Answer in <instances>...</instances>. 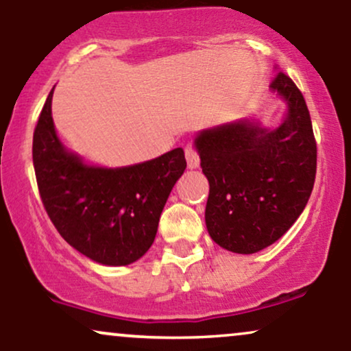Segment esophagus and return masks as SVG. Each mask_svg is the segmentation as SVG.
I'll return each instance as SVG.
<instances>
[{"label":"esophagus","mask_w":351,"mask_h":351,"mask_svg":"<svg viewBox=\"0 0 351 351\" xmlns=\"http://www.w3.org/2000/svg\"><path fill=\"white\" fill-rule=\"evenodd\" d=\"M184 156H186L188 168H191V170H195V168L199 167L198 152H196L195 148H193V145H188V147L184 148Z\"/></svg>","instance_id":"34e87169"}]
</instances>
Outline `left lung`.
<instances>
[{
	"instance_id": "obj_1",
	"label": "left lung",
	"mask_w": 351,
	"mask_h": 351,
	"mask_svg": "<svg viewBox=\"0 0 351 351\" xmlns=\"http://www.w3.org/2000/svg\"><path fill=\"white\" fill-rule=\"evenodd\" d=\"M271 90L285 104L277 127L256 117L201 130L195 138L209 196L211 239L236 254L259 252L302 215L317 171V143L304 95L279 72Z\"/></svg>"
}]
</instances>
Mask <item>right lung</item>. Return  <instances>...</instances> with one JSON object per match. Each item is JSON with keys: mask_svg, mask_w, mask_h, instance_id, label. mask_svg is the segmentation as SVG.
<instances>
[{"mask_svg": "<svg viewBox=\"0 0 351 351\" xmlns=\"http://www.w3.org/2000/svg\"><path fill=\"white\" fill-rule=\"evenodd\" d=\"M47 95L33 136L44 208L75 251L102 265H128L150 249L173 186L186 168L183 148L107 168L84 162L60 142Z\"/></svg>", "mask_w": 351, "mask_h": 351, "instance_id": "right-lung-1", "label": "right lung"}]
</instances>
